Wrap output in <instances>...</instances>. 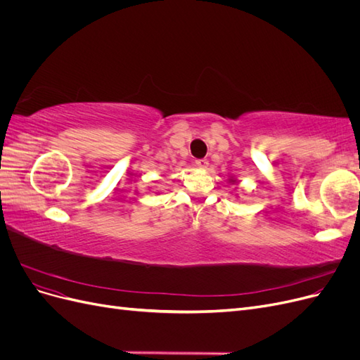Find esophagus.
I'll use <instances>...</instances> for the list:
<instances>
[{
	"label": "esophagus",
	"instance_id": "1",
	"mask_svg": "<svg viewBox=\"0 0 360 360\" xmlns=\"http://www.w3.org/2000/svg\"><path fill=\"white\" fill-rule=\"evenodd\" d=\"M195 167L204 169V168L209 167V160H207V159H198V160H195Z\"/></svg>",
	"mask_w": 360,
	"mask_h": 360
}]
</instances>
